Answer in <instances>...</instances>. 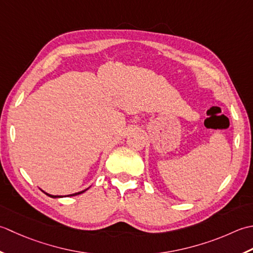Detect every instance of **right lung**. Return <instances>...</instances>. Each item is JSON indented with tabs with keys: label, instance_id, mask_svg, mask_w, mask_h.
<instances>
[{
	"label": "right lung",
	"instance_id": "obj_1",
	"mask_svg": "<svg viewBox=\"0 0 253 253\" xmlns=\"http://www.w3.org/2000/svg\"><path fill=\"white\" fill-rule=\"evenodd\" d=\"M87 190V189H86ZM86 190H84V191H81V192H77V193H73V194H69V195H64V197H73V195H77V194H81V193H83V192H85ZM44 192V191H43ZM45 193V192H44ZM47 195H49L50 198H63L62 197V195H52V194H49V193H45Z\"/></svg>",
	"mask_w": 253,
	"mask_h": 253
}]
</instances>
